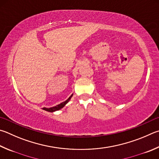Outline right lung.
Here are the masks:
<instances>
[{"label":"right lung","mask_w":159,"mask_h":159,"mask_svg":"<svg viewBox=\"0 0 159 159\" xmlns=\"http://www.w3.org/2000/svg\"><path fill=\"white\" fill-rule=\"evenodd\" d=\"M72 96H73V94H72L71 95V96H70V97H69L67 100L65 101L64 102H62L61 103H60V104L57 105V106H53V107H51V108H43L42 109L44 110V111H46L51 112L57 111H59V110L62 108L66 104H67V103L69 102H70V99H71V98L72 97Z\"/></svg>","instance_id":"right-lung-1"}]
</instances>
